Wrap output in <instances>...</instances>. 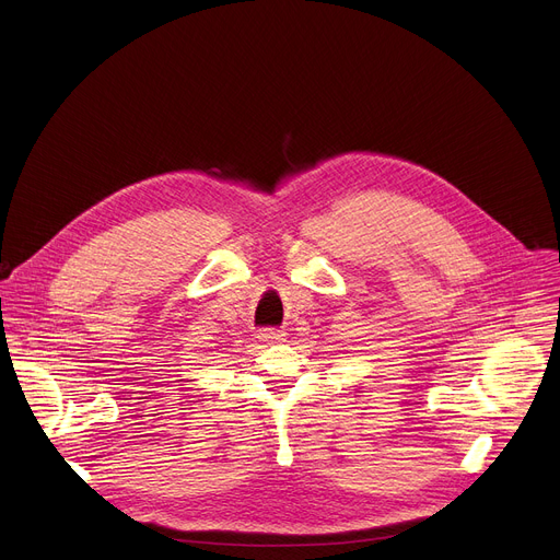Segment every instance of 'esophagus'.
<instances>
[{"instance_id": "obj_1", "label": "esophagus", "mask_w": 560, "mask_h": 560, "mask_svg": "<svg viewBox=\"0 0 560 560\" xmlns=\"http://www.w3.org/2000/svg\"><path fill=\"white\" fill-rule=\"evenodd\" d=\"M259 339H261V341H266V343H281V341H285V332L268 328V330H261Z\"/></svg>"}]
</instances>
